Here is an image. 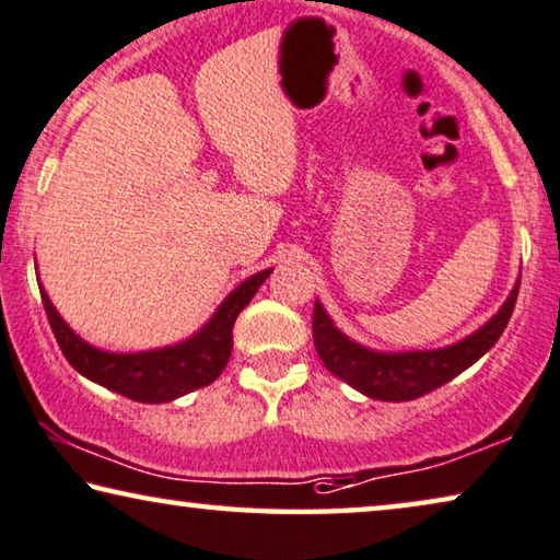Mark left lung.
Returning <instances> with one entry per match:
<instances>
[{
    "label": "left lung",
    "mask_w": 560,
    "mask_h": 560,
    "mask_svg": "<svg viewBox=\"0 0 560 560\" xmlns=\"http://www.w3.org/2000/svg\"><path fill=\"white\" fill-rule=\"evenodd\" d=\"M521 281H515L511 296L500 306V312L482 324L478 331L465 337L457 345L445 349H430V352H372L357 341L347 339L334 327L324 306L314 304V347L319 360L331 374L345 380L347 385L360 389L362 395L372 399H385V402H407L428 392L438 389L467 366L475 364L490 347L500 339V334L511 322V314L518 299Z\"/></svg>",
    "instance_id": "1"
}]
</instances>
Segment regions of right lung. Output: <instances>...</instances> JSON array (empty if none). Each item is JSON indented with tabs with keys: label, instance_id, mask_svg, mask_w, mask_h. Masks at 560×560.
I'll return each mask as SVG.
<instances>
[{
	"label": "right lung",
	"instance_id": "right-lung-1",
	"mask_svg": "<svg viewBox=\"0 0 560 560\" xmlns=\"http://www.w3.org/2000/svg\"><path fill=\"white\" fill-rule=\"evenodd\" d=\"M271 269L254 273L252 279L238 283L223 304L215 308L211 322L194 337L175 347L150 349L138 354H113L103 349L90 347L78 334L67 327L65 319L49 302L45 289H39L42 304H45L47 322L55 331L65 360L80 374L97 382L118 395L136 399V402L161 405L175 397L188 395L211 382L229 364L233 349V322L248 302H252L258 287L269 277Z\"/></svg>",
	"mask_w": 560,
	"mask_h": 560
}]
</instances>
